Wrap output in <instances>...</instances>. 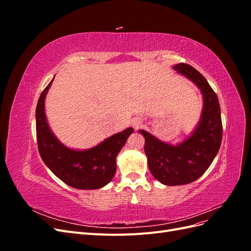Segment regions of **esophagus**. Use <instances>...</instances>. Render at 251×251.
I'll return each mask as SVG.
<instances>
[{
	"instance_id": "esophagus-1",
	"label": "esophagus",
	"mask_w": 251,
	"mask_h": 251,
	"mask_svg": "<svg viewBox=\"0 0 251 251\" xmlns=\"http://www.w3.org/2000/svg\"><path fill=\"white\" fill-rule=\"evenodd\" d=\"M140 126H141V121L140 120H135L134 123H133V126L135 128H138Z\"/></svg>"
}]
</instances>
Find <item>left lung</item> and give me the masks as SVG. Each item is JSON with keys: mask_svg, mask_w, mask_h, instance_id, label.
Masks as SVG:
<instances>
[{"mask_svg": "<svg viewBox=\"0 0 251 251\" xmlns=\"http://www.w3.org/2000/svg\"><path fill=\"white\" fill-rule=\"evenodd\" d=\"M174 69L201 89L204 108L199 126L191 137L177 147L139 130L146 139L144 153L151 175L162 184L170 186L183 185L199 179L214 161L223 135L218 96L206 78L187 64H178Z\"/></svg>", "mask_w": 251, "mask_h": 251, "instance_id": "1", "label": "left lung"}]
</instances>
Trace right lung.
I'll list each match as a JSON object with an SVG mask.
<instances>
[{
  "instance_id": "1",
  "label": "right lung",
  "mask_w": 251,
  "mask_h": 251,
  "mask_svg": "<svg viewBox=\"0 0 251 251\" xmlns=\"http://www.w3.org/2000/svg\"><path fill=\"white\" fill-rule=\"evenodd\" d=\"M44 89L37 101L36 139L44 163L69 186L97 189L108 184L116 172V157L126 144L133 127L111 136L88 151H74L63 146L50 131L45 115V97L51 86Z\"/></svg>"
}]
</instances>
